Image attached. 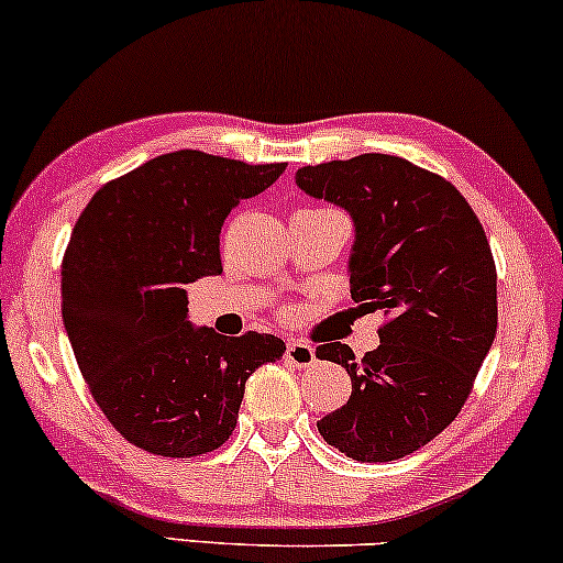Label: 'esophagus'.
I'll return each mask as SVG.
<instances>
[{
  "instance_id": "34e87169",
  "label": "esophagus",
  "mask_w": 563,
  "mask_h": 563,
  "mask_svg": "<svg viewBox=\"0 0 563 563\" xmlns=\"http://www.w3.org/2000/svg\"><path fill=\"white\" fill-rule=\"evenodd\" d=\"M286 360L294 367H309L314 363V349L307 341L290 339L286 344Z\"/></svg>"
}]
</instances>
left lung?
Listing matches in <instances>:
<instances>
[{"label": "left lung", "instance_id": "8db88e82", "mask_svg": "<svg viewBox=\"0 0 563 563\" xmlns=\"http://www.w3.org/2000/svg\"><path fill=\"white\" fill-rule=\"evenodd\" d=\"M296 185L352 217V299L386 314L380 344L363 360L341 341L314 352L352 378V397L318 431L352 461H397L455 421L493 346L497 273L487 235L455 185L399 156L303 166Z\"/></svg>", "mask_w": 563, "mask_h": 563}]
</instances>
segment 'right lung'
<instances>
[{"instance_id": "1", "label": "right lung", "mask_w": 563, "mask_h": 563, "mask_svg": "<svg viewBox=\"0 0 563 563\" xmlns=\"http://www.w3.org/2000/svg\"><path fill=\"white\" fill-rule=\"evenodd\" d=\"M286 164L177 151L102 185L63 256V325L95 402L126 442L164 457L222 448L245 380L286 352L277 335L187 320V283L222 273L219 232Z\"/></svg>"}]
</instances>
